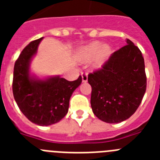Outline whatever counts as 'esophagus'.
Instances as JSON below:
<instances>
[{
  "label": "esophagus",
  "mask_w": 160,
  "mask_h": 160,
  "mask_svg": "<svg viewBox=\"0 0 160 160\" xmlns=\"http://www.w3.org/2000/svg\"><path fill=\"white\" fill-rule=\"evenodd\" d=\"M82 78L83 82H87V80H88V75H87V73H86V72L82 73Z\"/></svg>",
  "instance_id": "esophagus-1"
}]
</instances>
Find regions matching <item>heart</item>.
<instances>
[{"label":"heart","mask_w":160,"mask_h":160,"mask_svg":"<svg viewBox=\"0 0 160 160\" xmlns=\"http://www.w3.org/2000/svg\"><path fill=\"white\" fill-rule=\"evenodd\" d=\"M100 53H98V52ZM111 50L107 46H102L99 42H93L84 48L82 51V57L85 59H91L98 55V62L99 63L102 62L108 57Z\"/></svg>","instance_id":"1"}]
</instances>
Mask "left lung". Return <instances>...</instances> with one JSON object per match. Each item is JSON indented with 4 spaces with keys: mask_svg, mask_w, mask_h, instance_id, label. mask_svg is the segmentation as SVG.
I'll return each instance as SVG.
<instances>
[{
    "mask_svg": "<svg viewBox=\"0 0 160 160\" xmlns=\"http://www.w3.org/2000/svg\"><path fill=\"white\" fill-rule=\"evenodd\" d=\"M101 69L88 74L93 113L103 122L128 119L140 105L147 89L145 65L140 49L127 39Z\"/></svg>",
    "mask_w": 160,
    "mask_h": 160,
    "instance_id": "8db88e82",
    "label": "left lung"
}]
</instances>
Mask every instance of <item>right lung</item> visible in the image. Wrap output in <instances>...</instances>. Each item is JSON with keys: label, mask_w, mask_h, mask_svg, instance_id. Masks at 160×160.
I'll return each instance as SVG.
<instances>
[{"label": "right lung", "mask_w": 160, "mask_h": 160, "mask_svg": "<svg viewBox=\"0 0 160 160\" xmlns=\"http://www.w3.org/2000/svg\"><path fill=\"white\" fill-rule=\"evenodd\" d=\"M42 38L31 42L17 59L12 93L18 107L29 121L39 126H49L66 116L70 97L81 84L82 77L72 82L59 76L45 80L32 77L29 64Z\"/></svg>", "instance_id": "obj_1"}]
</instances>
